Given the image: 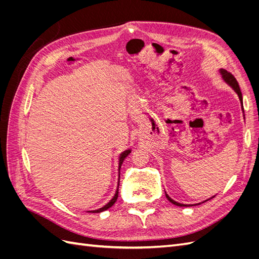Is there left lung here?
<instances>
[{"label":"left lung","instance_id":"1","mask_svg":"<svg viewBox=\"0 0 259 259\" xmlns=\"http://www.w3.org/2000/svg\"><path fill=\"white\" fill-rule=\"evenodd\" d=\"M221 73H222V75H223V77H224V80H225L227 83H228L234 91H236V93L238 94V96H239V98H240V100H241V104H242V106H243V101H242V100H243V99H242V93H241L240 86H239V83H238V81H237L236 77H234L230 72L226 71V70H222ZM165 195H166L167 200H168L170 203H173V204H175V205H177V206H193V205H186V204H182V203H178V202H176V201H174V200H171L166 193H165Z\"/></svg>","mask_w":259,"mask_h":259}]
</instances>
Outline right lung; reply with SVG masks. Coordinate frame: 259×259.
<instances>
[{
  "instance_id": "add662e5",
  "label": "right lung",
  "mask_w": 259,
  "mask_h": 259,
  "mask_svg": "<svg viewBox=\"0 0 259 259\" xmlns=\"http://www.w3.org/2000/svg\"><path fill=\"white\" fill-rule=\"evenodd\" d=\"M131 153V150H126V151H124L122 154H121V156H120V162H119V184L120 185V168H121V165H122V163H123V161L125 160V158H126V156L128 155ZM117 195H119V186H117V189H116V192H115V194H114V197H113V199L108 203V204H106L104 207H101V208H99V209H97V210H91L90 213H101V211H104V210H106V209H108V208H110L114 203H115V201L117 200Z\"/></svg>"
}]
</instances>
